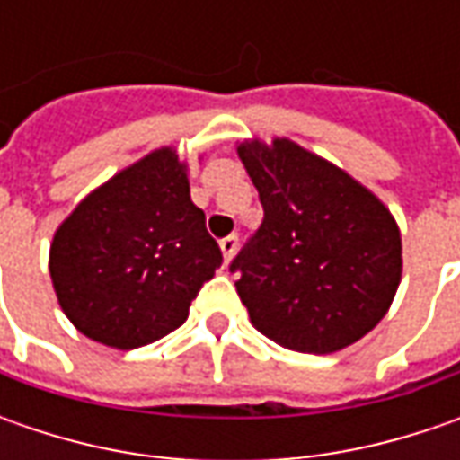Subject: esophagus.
I'll return each mask as SVG.
<instances>
[{
    "instance_id": "obj_1",
    "label": "esophagus",
    "mask_w": 460,
    "mask_h": 460,
    "mask_svg": "<svg viewBox=\"0 0 460 460\" xmlns=\"http://www.w3.org/2000/svg\"><path fill=\"white\" fill-rule=\"evenodd\" d=\"M220 248H222V256H225V261L230 263L233 256L238 253V235H227V238H222Z\"/></svg>"
}]
</instances>
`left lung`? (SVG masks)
I'll use <instances>...</instances> for the list:
<instances>
[{
	"label": "left lung",
	"mask_w": 460,
	"mask_h": 460,
	"mask_svg": "<svg viewBox=\"0 0 460 460\" xmlns=\"http://www.w3.org/2000/svg\"><path fill=\"white\" fill-rule=\"evenodd\" d=\"M238 155L263 222L230 271L258 332L299 353L343 350L379 325L402 281L392 212L343 168L287 137Z\"/></svg>",
	"instance_id": "obj_1"
}]
</instances>
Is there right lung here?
Segmentation results:
<instances>
[{
	"label": "right lung",
	"mask_w": 460,
	"mask_h": 460,
	"mask_svg": "<svg viewBox=\"0 0 460 460\" xmlns=\"http://www.w3.org/2000/svg\"><path fill=\"white\" fill-rule=\"evenodd\" d=\"M186 164L158 148L86 194L50 243L58 305L86 338L133 350L184 325L220 269Z\"/></svg>",
	"instance_id": "right-lung-1"
}]
</instances>
